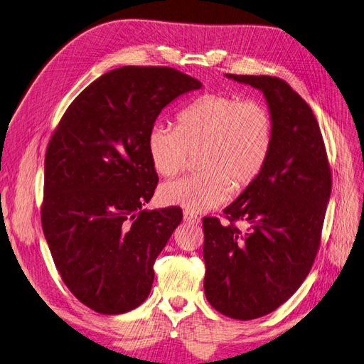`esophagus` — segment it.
Returning <instances> with one entry per match:
<instances>
[{
	"mask_svg": "<svg viewBox=\"0 0 364 364\" xmlns=\"http://www.w3.org/2000/svg\"><path fill=\"white\" fill-rule=\"evenodd\" d=\"M183 222L188 223V225H199L200 223V218L197 217V215H194L190 211H185L183 213Z\"/></svg>",
	"mask_w": 364,
	"mask_h": 364,
	"instance_id": "obj_1",
	"label": "esophagus"
}]
</instances>
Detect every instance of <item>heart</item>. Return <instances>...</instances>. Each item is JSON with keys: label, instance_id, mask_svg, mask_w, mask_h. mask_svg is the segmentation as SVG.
<instances>
[{"label": "heart", "instance_id": "obj_1", "mask_svg": "<svg viewBox=\"0 0 364 364\" xmlns=\"http://www.w3.org/2000/svg\"><path fill=\"white\" fill-rule=\"evenodd\" d=\"M273 139L269 109L230 94H205L178 114L176 127L155 124L147 136L153 168L173 178L199 153V173L167 182L159 188L165 206L205 213L223 205L230 191L245 190L261 174Z\"/></svg>", "mask_w": 364, "mask_h": 364}]
</instances>
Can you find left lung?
I'll return each mask as SVG.
<instances>
[{
	"instance_id": "left-lung-1",
	"label": "left lung",
	"mask_w": 364,
	"mask_h": 364,
	"mask_svg": "<svg viewBox=\"0 0 364 364\" xmlns=\"http://www.w3.org/2000/svg\"><path fill=\"white\" fill-rule=\"evenodd\" d=\"M226 75L262 91L273 139L261 174L225 208L228 222L203 218V287L218 313L250 321L289 301L310 273L333 178L311 107L287 82ZM237 221H245L247 229L240 230Z\"/></svg>"
}]
</instances>
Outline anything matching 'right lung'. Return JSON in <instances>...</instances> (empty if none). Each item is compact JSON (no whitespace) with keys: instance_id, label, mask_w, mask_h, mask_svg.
Wrapping results in <instances>:
<instances>
[{"instance_id":"1","label":"right lung","mask_w":364,"mask_h":364,"mask_svg":"<svg viewBox=\"0 0 364 364\" xmlns=\"http://www.w3.org/2000/svg\"><path fill=\"white\" fill-rule=\"evenodd\" d=\"M200 87L174 68L127 65L86 86L53 132L43 235L65 285L97 313H127L151 290L153 264L182 211L142 209L158 185L147 136L165 106Z\"/></svg>"}]
</instances>
